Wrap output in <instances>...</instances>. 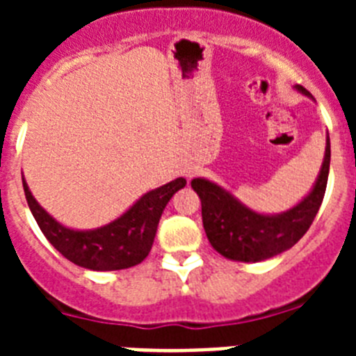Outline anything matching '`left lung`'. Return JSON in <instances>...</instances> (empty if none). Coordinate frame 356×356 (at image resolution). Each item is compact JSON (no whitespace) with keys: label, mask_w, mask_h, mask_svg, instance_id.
I'll return each instance as SVG.
<instances>
[{"label":"left lung","mask_w":356,"mask_h":356,"mask_svg":"<svg viewBox=\"0 0 356 356\" xmlns=\"http://www.w3.org/2000/svg\"><path fill=\"white\" fill-rule=\"evenodd\" d=\"M298 90L310 96L305 87ZM330 172V139L319 178L300 205L280 216H262L238 203L225 188L203 178L191 181L201 200V217L210 244L217 253L238 262H260L284 253L308 232L326 193Z\"/></svg>","instance_id":"1"}]
</instances>
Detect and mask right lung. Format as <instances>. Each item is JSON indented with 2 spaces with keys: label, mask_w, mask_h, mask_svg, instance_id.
<instances>
[{
  "label": "right lung",
  "mask_w": 356,
  "mask_h": 356,
  "mask_svg": "<svg viewBox=\"0 0 356 356\" xmlns=\"http://www.w3.org/2000/svg\"><path fill=\"white\" fill-rule=\"evenodd\" d=\"M185 178H176L144 194L127 213L110 225L89 232H76L56 222L31 196L23 180L28 207L44 237L58 253L76 266L92 271H118L143 262L155 241L163 209L176 191L185 187Z\"/></svg>",
  "instance_id": "right-lung-1"
}]
</instances>
